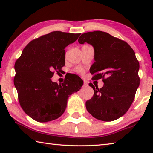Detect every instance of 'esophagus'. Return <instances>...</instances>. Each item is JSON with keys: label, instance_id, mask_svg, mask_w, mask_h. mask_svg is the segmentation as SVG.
<instances>
[{"label": "esophagus", "instance_id": "1", "mask_svg": "<svg viewBox=\"0 0 153 153\" xmlns=\"http://www.w3.org/2000/svg\"><path fill=\"white\" fill-rule=\"evenodd\" d=\"M84 86H88V83L86 81H84Z\"/></svg>", "mask_w": 153, "mask_h": 153}]
</instances>
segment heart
Wrapping results in <instances>:
<instances>
[{"instance_id":"heart-1","label":"heart","mask_w":153,"mask_h":153,"mask_svg":"<svg viewBox=\"0 0 153 153\" xmlns=\"http://www.w3.org/2000/svg\"><path fill=\"white\" fill-rule=\"evenodd\" d=\"M76 71L77 72V73H78L79 74H82L84 72V69L83 68V67H77V68L76 69Z\"/></svg>"}]
</instances>
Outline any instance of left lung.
<instances>
[{
  "label": "left lung",
  "instance_id": "left-lung-1",
  "mask_svg": "<svg viewBox=\"0 0 153 153\" xmlns=\"http://www.w3.org/2000/svg\"><path fill=\"white\" fill-rule=\"evenodd\" d=\"M78 42L93 46L95 62L90 69L92 79H102L104 82L101 88L89 84L94 95L86 102L87 111L97 120H117L132 104L140 84L135 53L124 40L102 31L83 33Z\"/></svg>",
  "mask_w": 153,
  "mask_h": 153
}]
</instances>
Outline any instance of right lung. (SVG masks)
Wrapping results in <instances>:
<instances>
[{"label":"right lung","mask_w":153,"mask_h":153,"mask_svg":"<svg viewBox=\"0 0 153 153\" xmlns=\"http://www.w3.org/2000/svg\"><path fill=\"white\" fill-rule=\"evenodd\" d=\"M80 33L55 31L31 41L15 63L14 85L21 107L31 118L47 122L59 118L67 107L69 96L83 85L78 76L53 82L55 71L65 65V48Z\"/></svg>","instance_id":"obj_1"}]
</instances>
